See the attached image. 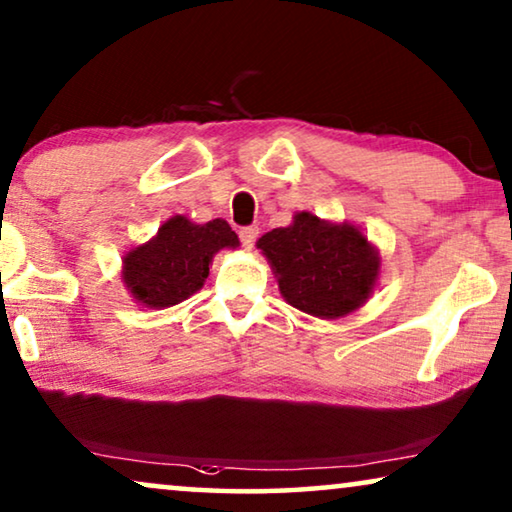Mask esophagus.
I'll use <instances>...</instances> for the list:
<instances>
[{"label":"esophagus","mask_w":512,"mask_h":512,"mask_svg":"<svg viewBox=\"0 0 512 512\" xmlns=\"http://www.w3.org/2000/svg\"><path fill=\"white\" fill-rule=\"evenodd\" d=\"M257 234H259V229L257 227H243L241 232H239V236H241V243H243V248H253L255 246V239H257Z\"/></svg>","instance_id":"obj_1"}]
</instances>
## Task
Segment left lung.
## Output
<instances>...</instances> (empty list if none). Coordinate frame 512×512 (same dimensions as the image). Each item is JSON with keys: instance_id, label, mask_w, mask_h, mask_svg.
<instances>
[{"instance_id": "obj_1", "label": "left lung", "mask_w": 512, "mask_h": 512, "mask_svg": "<svg viewBox=\"0 0 512 512\" xmlns=\"http://www.w3.org/2000/svg\"><path fill=\"white\" fill-rule=\"evenodd\" d=\"M257 248L269 259L280 294L322 320L357 311L376 287L380 255L355 225L301 211L290 227L266 232Z\"/></svg>"}]
</instances>
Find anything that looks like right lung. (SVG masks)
Returning <instances> with one entry per match:
<instances>
[{
    "mask_svg": "<svg viewBox=\"0 0 512 512\" xmlns=\"http://www.w3.org/2000/svg\"><path fill=\"white\" fill-rule=\"evenodd\" d=\"M222 248H239V236L225 220L197 225L174 215L153 239L122 257V283L141 306H176L201 290L208 264Z\"/></svg>",
    "mask_w": 512,
    "mask_h": 512,
    "instance_id": "1",
    "label": "right lung"
}]
</instances>
